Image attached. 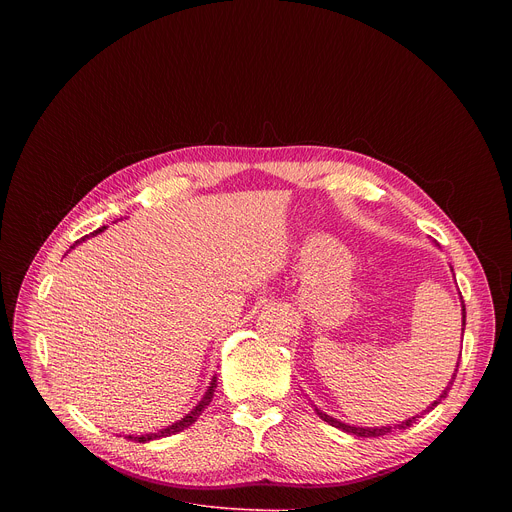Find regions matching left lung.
I'll return each mask as SVG.
<instances>
[{
    "label": "left lung",
    "instance_id": "obj_1",
    "mask_svg": "<svg viewBox=\"0 0 512 512\" xmlns=\"http://www.w3.org/2000/svg\"><path fill=\"white\" fill-rule=\"evenodd\" d=\"M454 271V269H452ZM460 302H462V296H460ZM464 330H466V306H464V302H462V334H464ZM458 367H460V362L456 364V369H454V375H452V381L446 385V389L440 393V397H437L431 405H427V409H423L421 411V415L423 413H429L433 407H437L440 405L446 397H448V393H450V389H452V385H454V379H456V373H458ZM314 407V411H316V415L322 419V421H326L328 425H332V427H338V429H342L344 433H350V435H356V437H379V435H387V433H391V431H395V429H407L411 423H415V419L417 417H421V415H413V417H409V419H403V421H399V423H395V425H381V427H360V425H350V423H344V421H340V419H336V417H332V415H328V413H324L322 409H318L316 405H312Z\"/></svg>",
    "mask_w": 512,
    "mask_h": 512
}]
</instances>
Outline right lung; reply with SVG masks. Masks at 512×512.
<instances>
[{"label": "right lung", "mask_w": 512, "mask_h": 512, "mask_svg": "<svg viewBox=\"0 0 512 512\" xmlns=\"http://www.w3.org/2000/svg\"><path fill=\"white\" fill-rule=\"evenodd\" d=\"M107 227H103V229H97L95 233H93V237L95 235H99V233H103ZM87 239V237H85ZM85 239H81V241H77L75 245H72L70 249H75L77 245H81ZM214 389H216V377H212L210 379V383H208V387H206V393L202 395V399L182 417V419H178V421H174L172 425H168V427H164V429H158V431H154V433H141V435H125L127 440H131V442H139V444H148V442H154V440H162V437H168V435H174V433H180V431H184L186 427H190L200 415H202V411L210 405V401H212V397H214Z\"/></svg>", "instance_id": "add662e5"}]
</instances>
